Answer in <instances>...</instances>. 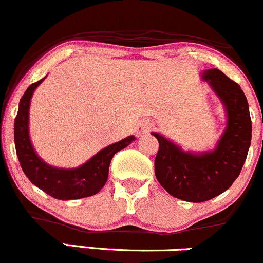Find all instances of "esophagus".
Wrapping results in <instances>:
<instances>
[{"mask_svg":"<svg viewBox=\"0 0 263 263\" xmlns=\"http://www.w3.org/2000/svg\"><path fill=\"white\" fill-rule=\"evenodd\" d=\"M152 127H154V123H152V122H149V121H142V122H141L136 128L137 135H138V136H141V135L147 134V132L151 131Z\"/></svg>","mask_w":263,"mask_h":263,"instance_id":"obj_1","label":"esophagus"}]
</instances>
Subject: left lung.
<instances>
[{"instance_id": "obj_1", "label": "left lung", "mask_w": 263, "mask_h": 263, "mask_svg": "<svg viewBox=\"0 0 263 263\" xmlns=\"http://www.w3.org/2000/svg\"><path fill=\"white\" fill-rule=\"evenodd\" d=\"M201 79L220 99L227 122L215 148L184 151L158 132L156 178L171 196L187 202H204L229 190L246 161L252 137L249 102L238 83L217 68L204 70Z\"/></svg>"}]
</instances>
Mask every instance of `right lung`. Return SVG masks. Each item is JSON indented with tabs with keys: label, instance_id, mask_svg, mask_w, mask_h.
I'll return each instance as SVG.
<instances>
[{
	"label": "right lung",
	"instance_id": "add662e5",
	"mask_svg": "<svg viewBox=\"0 0 263 263\" xmlns=\"http://www.w3.org/2000/svg\"><path fill=\"white\" fill-rule=\"evenodd\" d=\"M47 77V76H46ZM32 83L20 101L18 112L14 120V146L17 157L25 175L34 186L57 200H79L96 195L107 182L108 168L115 154L134 142L128 136L112 143L76 168H60L48 164L34 151L30 137V105L34 89L42 81Z\"/></svg>",
	"mask_w": 263,
	"mask_h": 263
}]
</instances>
